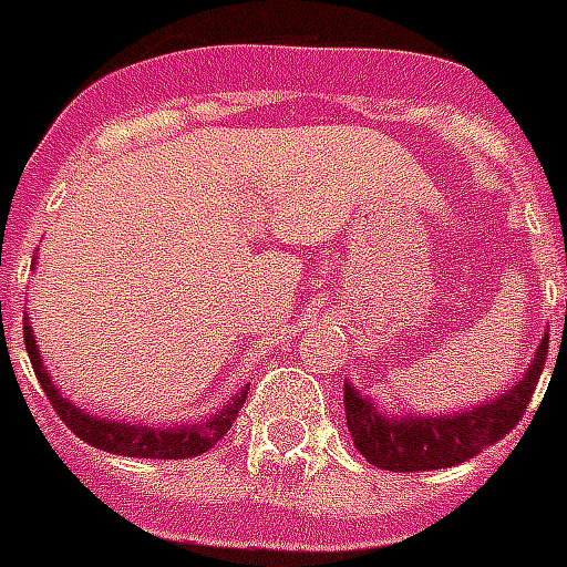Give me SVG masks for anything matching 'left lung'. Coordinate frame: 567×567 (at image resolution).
<instances>
[{
	"label": "left lung",
	"mask_w": 567,
	"mask_h": 567,
	"mask_svg": "<svg viewBox=\"0 0 567 567\" xmlns=\"http://www.w3.org/2000/svg\"><path fill=\"white\" fill-rule=\"evenodd\" d=\"M547 338H542L538 353L524 373L518 385L501 394L492 403H483L471 412L453 414V417H400L385 421L377 405L344 385V412L347 430L355 450L362 453L373 467L382 471H439L453 467L465 458H474L488 444H497L512 432V426L527 414V405L536 394L538 379L545 371Z\"/></svg>",
	"instance_id": "left-lung-1"
}]
</instances>
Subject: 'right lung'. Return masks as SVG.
<instances>
[{
	"mask_svg": "<svg viewBox=\"0 0 567 567\" xmlns=\"http://www.w3.org/2000/svg\"><path fill=\"white\" fill-rule=\"evenodd\" d=\"M22 341L29 350L31 368L38 377L43 394L58 412V417L70 426V430L96 450L105 453H117V456H137V458H190L199 456L205 450H212L217 441L231 430V423L238 417L240 405L247 400V388L231 400L223 412H217L208 421L188 423V426H171V430H155V426H141V423H117V421H100L93 414H84L82 409H75L66 396L58 394V388L52 385L49 373L43 371L40 362L38 344L31 336L29 320L22 318Z\"/></svg>",
	"mask_w": 567,
	"mask_h": 567,
	"instance_id": "right-lung-1",
	"label": "right lung"
}]
</instances>
